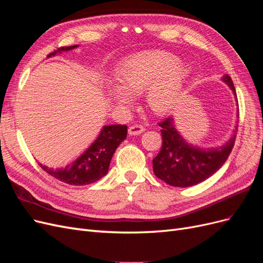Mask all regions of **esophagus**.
<instances>
[{
	"label": "esophagus",
	"instance_id": "34e87169",
	"mask_svg": "<svg viewBox=\"0 0 263 263\" xmlns=\"http://www.w3.org/2000/svg\"><path fill=\"white\" fill-rule=\"evenodd\" d=\"M144 130H145L144 126H141L139 124H135L128 128V134L130 136H134V135H140L141 133H144Z\"/></svg>",
	"mask_w": 263,
	"mask_h": 263
}]
</instances>
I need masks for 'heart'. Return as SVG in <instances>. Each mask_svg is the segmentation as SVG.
I'll list each match as a JSON object with an SVG mask.
<instances>
[{
    "instance_id": "heart-1",
    "label": "heart",
    "mask_w": 263,
    "mask_h": 263,
    "mask_svg": "<svg viewBox=\"0 0 263 263\" xmlns=\"http://www.w3.org/2000/svg\"><path fill=\"white\" fill-rule=\"evenodd\" d=\"M191 76V69L176 55L163 51L142 52L123 61L115 71L118 85L107 83V98L129 107L132 95L144 92L148 108L157 115L170 113L178 105Z\"/></svg>"
}]
</instances>
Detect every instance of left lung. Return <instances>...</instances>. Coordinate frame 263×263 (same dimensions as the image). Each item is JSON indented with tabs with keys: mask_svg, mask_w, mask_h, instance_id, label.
<instances>
[{
	"mask_svg": "<svg viewBox=\"0 0 263 263\" xmlns=\"http://www.w3.org/2000/svg\"><path fill=\"white\" fill-rule=\"evenodd\" d=\"M222 81L228 84L237 99L232 78L226 74ZM159 126L161 127L162 147L153 160V168L156 177L172 186H192L209 179L226 162L235 145L236 130L224 146L203 149L189 144L181 136L172 117L165 118Z\"/></svg>",
	"mask_w": 263,
	"mask_h": 263,
	"instance_id": "obj_1",
	"label": "left lung"
}]
</instances>
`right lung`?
Here are the masks:
<instances>
[{
	"mask_svg": "<svg viewBox=\"0 0 263 263\" xmlns=\"http://www.w3.org/2000/svg\"><path fill=\"white\" fill-rule=\"evenodd\" d=\"M78 45L61 48L49 53L48 57L62 51H69L77 48ZM126 125H107L102 128L98 138L87 148L84 153L79 156L62 168H48L42 163V168L51 177L65 182L70 185H85L102 179L109 168L110 160L115 150L121 142L126 139Z\"/></svg>",
	"mask_w": 263,
	"mask_h": 263,
	"instance_id": "add662e5",
	"label": "right lung"
}]
</instances>
